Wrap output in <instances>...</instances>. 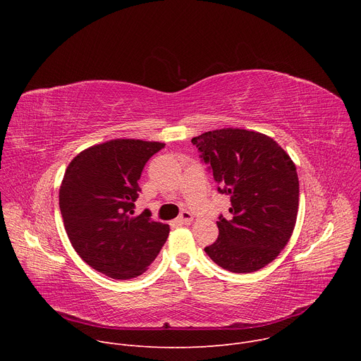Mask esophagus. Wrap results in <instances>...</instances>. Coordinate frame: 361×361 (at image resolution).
Masks as SVG:
<instances>
[{"mask_svg": "<svg viewBox=\"0 0 361 361\" xmlns=\"http://www.w3.org/2000/svg\"><path fill=\"white\" fill-rule=\"evenodd\" d=\"M177 221H178V223H183V224H188V223L192 221V214H191L190 212H183V213L178 216Z\"/></svg>", "mask_w": 361, "mask_h": 361, "instance_id": "34e87169", "label": "esophagus"}]
</instances>
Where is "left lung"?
I'll return each mask as SVG.
<instances>
[{"label":"left lung","instance_id":"8db88e82","mask_svg":"<svg viewBox=\"0 0 361 361\" xmlns=\"http://www.w3.org/2000/svg\"><path fill=\"white\" fill-rule=\"evenodd\" d=\"M220 194L230 195L231 217H219V238L204 251L220 267L252 273L277 259L298 212V177L288 154L270 137L223 128L194 137Z\"/></svg>","mask_w":361,"mask_h":361}]
</instances>
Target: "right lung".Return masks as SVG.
<instances>
[{
    "instance_id": "right-lung-1",
    "label": "right lung",
    "mask_w": 361,
    "mask_h": 361,
    "mask_svg": "<svg viewBox=\"0 0 361 361\" xmlns=\"http://www.w3.org/2000/svg\"><path fill=\"white\" fill-rule=\"evenodd\" d=\"M164 142L111 140L80 152L60 188L67 235L81 259L116 280L142 274L164 245L170 226L134 216L147 161Z\"/></svg>"
}]
</instances>
